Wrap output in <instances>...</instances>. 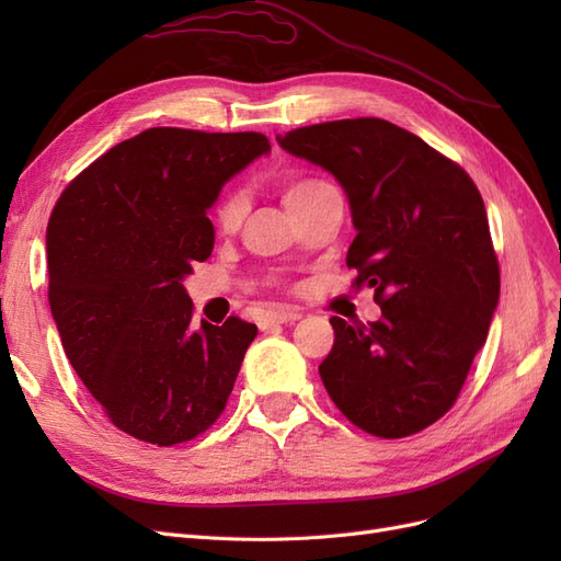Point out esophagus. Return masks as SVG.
<instances>
[{
  "mask_svg": "<svg viewBox=\"0 0 561 561\" xmlns=\"http://www.w3.org/2000/svg\"><path fill=\"white\" fill-rule=\"evenodd\" d=\"M299 318H301L299 309H295V307H278V309L266 311V313L262 316L260 325H262V328H268V325H290V322H295V320H299Z\"/></svg>",
  "mask_w": 561,
  "mask_h": 561,
  "instance_id": "obj_1",
  "label": "esophagus"
}]
</instances>
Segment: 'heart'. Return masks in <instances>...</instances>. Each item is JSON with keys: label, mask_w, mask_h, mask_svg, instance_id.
Segmentation results:
<instances>
[{"label": "heart", "mask_w": 561, "mask_h": 561, "mask_svg": "<svg viewBox=\"0 0 561 561\" xmlns=\"http://www.w3.org/2000/svg\"><path fill=\"white\" fill-rule=\"evenodd\" d=\"M322 182H313V180H307V182H295L290 186H285L283 192V201L287 208H297L299 203L307 198L313 190H318ZM243 210H245V201L241 194H227L222 201L217 203L215 208V225L222 229V231H231L241 225L243 219Z\"/></svg>", "instance_id": "b5f03b06"}]
</instances>
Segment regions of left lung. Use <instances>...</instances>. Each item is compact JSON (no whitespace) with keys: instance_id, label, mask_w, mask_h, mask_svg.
<instances>
[{"instance_id":"8db88e82","label":"left lung","mask_w":561,"mask_h":561,"mask_svg":"<svg viewBox=\"0 0 561 561\" xmlns=\"http://www.w3.org/2000/svg\"><path fill=\"white\" fill-rule=\"evenodd\" d=\"M334 175L355 239L346 264L375 287L381 318H330L318 371L342 414L377 437H407L451 410L486 342L501 274L484 201L461 165L383 118H344L278 135Z\"/></svg>"}]
</instances>
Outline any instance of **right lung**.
Returning <instances> with one entry per match:
<instances>
[{
	"label": "right lung",
	"mask_w": 561,
	"mask_h": 561,
	"mask_svg": "<svg viewBox=\"0 0 561 561\" xmlns=\"http://www.w3.org/2000/svg\"><path fill=\"white\" fill-rule=\"evenodd\" d=\"M268 151L262 133L149 128L67 184L48 219V304L67 360L142 443L210 428L257 336L241 318L196 325L182 283L210 257L222 186Z\"/></svg>",
	"instance_id": "right-lung-1"
}]
</instances>
